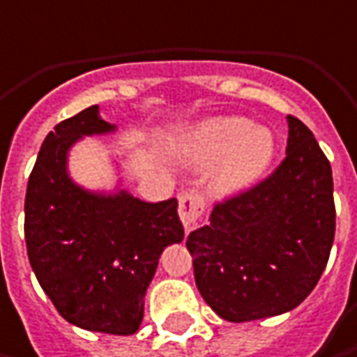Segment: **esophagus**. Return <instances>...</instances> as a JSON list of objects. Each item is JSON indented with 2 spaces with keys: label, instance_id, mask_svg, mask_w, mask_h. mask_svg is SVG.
<instances>
[{
  "label": "esophagus",
  "instance_id": "34e87169",
  "mask_svg": "<svg viewBox=\"0 0 357 357\" xmlns=\"http://www.w3.org/2000/svg\"><path fill=\"white\" fill-rule=\"evenodd\" d=\"M201 213H203V199H201L199 193H195V191L183 193L178 199V215H181L183 226L187 230H191L197 224Z\"/></svg>",
  "mask_w": 357,
  "mask_h": 357
}]
</instances>
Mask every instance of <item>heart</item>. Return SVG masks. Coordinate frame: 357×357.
Returning <instances> with one entry per match:
<instances>
[{
	"label": "heart",
	"instance_id": "b5f03b06",
	"mask_svg": "<svg viewBox=\"0 0 357 357\" xmlns=\"http://www.w3.org/2000/svg\"><path fill=\"white\" fill-rule=\"evenodd\" d=\"M191 162H211L209 183L218 195H234L250 187L269 168L275 139L267 127L248 125L243 116H211L195 125L176 148Z\"/></svg>",
	"mask_w": 357,
	"mask_h": 357
}]
</instances>
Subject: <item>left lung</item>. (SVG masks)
I'll use <instances>...</instances> for the list:
<instances>
[{
  "mask_svg": "<svg viewBox=\"0 0 357 357\" xmlns=\"http://www.w3.org/2000/svg\"><path fill=\"white\" fill-rule=\"evenodd\" d=\"M271 176L213 207L189 234L195 284L211 310L246 323L294 310L319 284L335 238L333 172L312 131L288 116Z\"/></svg>",
  "mask_w": 357,
  "mask_h": 357,
  "instance_id": "1",
  "label": "left lung"
}]
</instances>
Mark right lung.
Instances as JSON below:
<instances>
[{
	"mask_svg": "<svg viewBox=\"0 0 357 357\" xmlns=\"http://www.w3.org/2000/svg\"><path fill=\"white\" fill-rule=\"evenodd\" d=\"M114 129L94 105L45 137L28 178L24 238L40 288L67 323L133 335L158 259L185 238V230L176 199L148 203L125 189L98 193L73 183L67 170L73 144Z\"/></svg>",
	"mask_w": 357,
	"mask_h": 357,
	"instance_id": "right-lung-1",
	"label": "right lung"
}]
</instances>
